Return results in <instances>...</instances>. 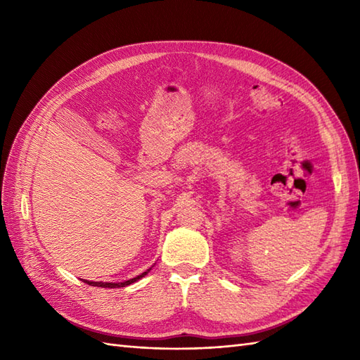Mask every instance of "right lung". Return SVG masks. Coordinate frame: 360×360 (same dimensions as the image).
Segmentation results:
<instances>
[{"label":"right lung","instance_id":"right-lung-1","mask_svg":"<svg viewBox=\"0 0 360 360\" xmlns=\"http://www.w3.org/2000/svg\"><path fill=\"white\" fill-rule=\"evenodd\" d=\"M153 267V266H151ZM151 267L150 269H147L145 272H142L141 275H137V277H134V278H129V280H125V281H120V283H103V281H89V280H83L86 283V285H91V286H97V288H125V286H128V285H131V283H134V281H137V280H141L142 277H145V275H147L150 271H151Z\"/></svg>","mask_w":360,"mask_h":360}]
</instances>
